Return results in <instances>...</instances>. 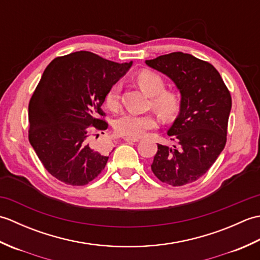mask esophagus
Listing matches in <instances>:
<instances>
[{"label": "esophagus", "mask_w": 260, "mask_h": 260, "mask_svg": "<svg viewBox=\"0 0 260 260\" xmlns=\"http://www.w3.org/2000/svg\"><path fill=\"white\" fill-rule=\"evenodd\" d=\"M124 141L128 142V143H136V142H139V139H129V137H125Z\"/></svg>", "instance_id": "1"}]
</instances>
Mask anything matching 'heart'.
<instances>
[{
    "instance_id": "heart-1",
    "label": "heart",
    "mask_w": 260,
    "mask_h": 260,
    "mask_svg": "<svg viewBox=\"0 0 260 260\" xmlns=\"http://www.w3.org/2000/svg\"><path fill=\"white\" fill-rule=\"evenodd\" d=\"M137 84L147 95L152 96V107L163 118H171L180 108V97L173 90L164 89V80L155 71L144 69L136 76ZM119 85L115 84L109 88L105 102L113 110L119 107ZM156 127V119L153 115H137L125 113L114 121L116 134L129 139H139L147 131Z\"/></svg>"
}]
</instances>
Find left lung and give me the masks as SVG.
<instances>
[{"label": "left lung", "instance_id": "1", "mask_svg": "<svg viewBox=\"0 0 260 260\" xmlns=\"http://www.w3.org/2000/svg\"><path fill=\"white\" fill-rule=\"evenodd\" d=\"M145 62L181 92L180 113L168 131L176 145L157 144L151 168L163 183L185 185L206 174L224 148L230 91L211 63L192 54L172 52Z\"/></svg>", "mask_w": 260, "mask_h": 260}]
</instances>
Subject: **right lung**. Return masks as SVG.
Returning <instances> with one entry per match:
<instances>
[{
	"label": "right lung",
	"mask_w": 260,
	"mask_h": 260,
	"mask_svg": "<svg viewBox=\"0 0 260 260\" xmlns=\"http://www.w3.org/2000/svg\"><path fill=\"white\" fill-rule=\"evenodd\" d=\"M131 66L77 51L53 59L43 71L29 103V141L59 181L86 185L105 169L113 151L91 145L90 137L107 129L102 105Z\"/></svg>",
	"instance_id": "1"
}]
</instances>
